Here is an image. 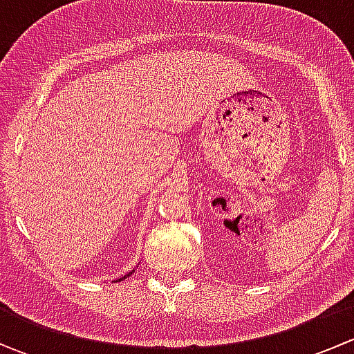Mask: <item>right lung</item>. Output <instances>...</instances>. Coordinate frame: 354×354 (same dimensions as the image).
Returning <instances> with one entry per match:
<instances>
[{"instance_id":"right-lung-1","label":"right lung","mask_w":354,"mask_h":354,"mask_svg":"<svg viewBox=\"0 0 354 354\" xmlns=\"http://www.w3.org/2000/svg\"><path fill=\"white\" fill-rule=\"evenodd\" d=\"M131 274V272H130ZM124 277H127V276H124ZM124 277H120V279H118V281H123L124 279Z\"/></svg>"}]
</instances>
